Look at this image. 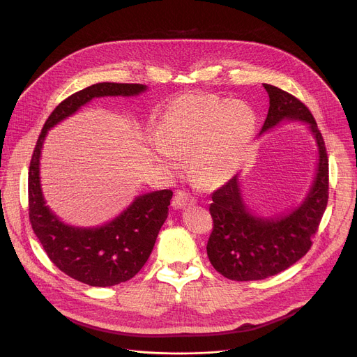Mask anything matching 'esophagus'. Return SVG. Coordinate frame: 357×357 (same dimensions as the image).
Here are the masks:
<instances>
[{"label": "esophagus", "mask_w": 357, "mask_h": 357, "mask_svg": "<svg viewBox=\"0 0 357 357\" xmlns=\"http://www.w3.org/2000/svg\"><path fill=\"white\" fill-rule=\"evenodd\" d=\"M194 204H195V201L183 191H178L175 194L174 199H172V207L175 210H183V208L190 207V205H194Z\"/></svg>", "instance_id": "1"}]
</instances>
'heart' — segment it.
I'll list each match as a JSON object with an SVG mask.
<instances>
[{
	"label": "heart",
	"mask_w": 357,
	"mask_h": 357,
	"mask_svg": "<svg viewBox=\"0 0 357 357\" xmlns=\"http://www.w3.org/2000/svg\"><path fill=\"white\" fill-rule=\"evenodd\" d=\"M257 131V114L245 101L213 93H185L159 112L149 156L165 172L175 174L185 156L191 179L217 188L241 169Z\"/></svg>",
	"instance_id": "heart-1"
}]
</instances>
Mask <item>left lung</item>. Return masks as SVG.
Segmentation results:
<instances>
[{
    "label": "left lung",
    "mask_w": 357,
    "mask_h": 357,
    "mask_svg": "<svg viewBox=\"0 0 357 357\" xmlns=\"http://www.w3.org/2000/svg\"><path fill=\"white\" fill-rule=\"evenodd\" d=\"M269 111L259 136L287 121L307 124L317 146V166L304 199L287 213L259 215L249 208L238 175L213 195L214 229L207 255L217 272L231 280H260L292 266L311 248L328 201V159L310 109L291 93L264 84Z\"/></svg>",
    "instance_id": "left-lung-1"
}]
</instances>
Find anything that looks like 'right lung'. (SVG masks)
I'll return each instance as SVG.
<instances>
[{"mask_svg":"<svg viewBox=\"0 0 357 357\" xmlns=\"http://www.w3.org/2000/svg\"><path fill=\"white\" fill-rule=\"evenodd\" d=\"M142 84L101 82L68 97L53 109L37 140L29 171V217L34 234L53 261L68 276L91 287H112L133 278L147 261L167 218L174 192L153 191L136 197L116 218L97 227L63 222L43 197L40 158L47 131L81 107L101 97H137Z\"/></svg>","mask_w":357,"mask_h":357,"instance_id":"add662e5","label":"right lung"}]
</instances>
